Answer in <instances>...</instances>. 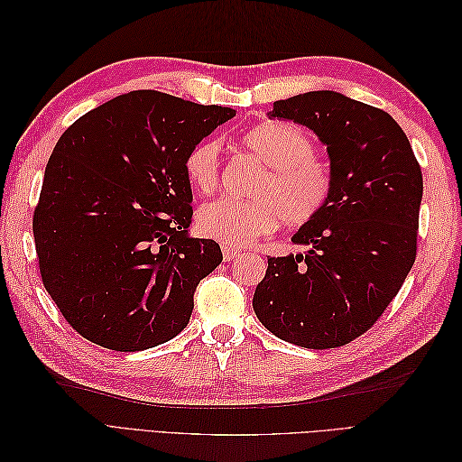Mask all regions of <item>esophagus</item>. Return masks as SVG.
<instances>
[{"label":"esophagus","instance_id":"1","mask_svg":"<svg viewBox=\"0 0 462 462\" xmlns=\"http://www.w3.org/2000/svg\"><path fill=\"white\" fill-rule=\"evenodd\" d=\"M236 254H239V250H236V248H233V246H223V258H226L227 262L229 260H233V258H236Z\"/></svg>","mask_w":462,"mask_h":462}]
</instances>
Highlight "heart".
Masks as SVG:
<instances>
[{
    "label": "heart",
    "mask_w": 462,
    "mask_h": 462,
    "mask_svg": "<svg viewBox=\"0 0 462 462\" xmlns=\"http://www.w3.org/2000/svg\"><path fill=\"white\" fill-rule=\"evenodd\" d=\"M241 146L254 156L263 173L248 189L250 200L219 199L197 212L202 235L231 246H245L277 229L304 227L326 212L335 190L333 167L316 158L314 138L300 125L268 121L241 136ZM187 183L200 194L219 185V143L204 138L189 148L183 160Z\"/></svg>",
    "instance_id": "obj_1"
}]
</instances>
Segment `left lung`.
<instances>
[{"mask_svg":"<svg viewBox=\"0 0 462 462\" xmlns=\"http://www.w3.org/2000/svg\"><path fill=\"white\" fill-rule=\"evenodd\" d=\"M270 116L306 125L328 144L335 190L326 212L292 236L306 250L268 258L254 312L287 343L343 346L380 319L412 268L420 163L393 117L337 92L273 102Z\"/></svg>","mask_w":462,"mask_h":462,"instance_id":"1","label":"left lung"}]
</instances>
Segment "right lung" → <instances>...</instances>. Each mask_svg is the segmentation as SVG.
<instances>
[{"label": "right lung", "mask_w": 462, "mask_h": 462, "mask_svg": "<svg viewBox=\"0 0 462 462\" xmlns=\"http://www.w3.org/2000/svg\"><path fill=\"white\" fill-rule=\"evenodd\" d=\"M235 109L133 90L79 117L55 144L32 216L42 283L82 337L134 353L189 324L223 256L190 239L185 153Z\"/></svg>", "instance_id": "obj_1"}]
</instances>
